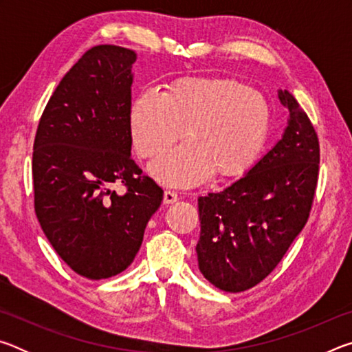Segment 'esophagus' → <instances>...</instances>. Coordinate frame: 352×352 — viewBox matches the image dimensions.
Here are the masks:
<instances>
[{"mask_svg": "<svg viewBox=\"0 0 352 352\" xmlns=\"http://www.w3.org/2000/svg\"><path fill=\"white\" fill-rule=\"evenodd\" d=\"M177 200H178L177 192H174V190H169V189L164 190V199H163L164 205H172V204H175Z\"/></svg>", "mask_w": 352, "mask_h": 352, "instance_id": "1", "label": "esophagus"}]
</instances>
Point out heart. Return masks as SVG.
I'll return each instance as SVG.
<instances>
[{
  "label": "heart",
  "instance_id": "1",
  "mask_svg": "<svg viewBox=\"0 0 352 352\" xmlns=\"http://www.w3.org/2000/svg\"><path fill=\"white\" fill-rule=\"evenodd\" d=\"M129 130L136 153L153 158L148 172L166 186L186 188L241 177L259 158L269 140L272 113L267 99L226 77H182L162 94L144 91L129 107Z\"/></svg>",
  "mask_w": 352,
  "mask_h": 352
}]
</instances>
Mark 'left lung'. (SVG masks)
I'll use <instances>...</instances> for the list:
<instances>
[{
  "label": "left lung",
  "mask_w": 352,
  "mask_h": 352,
  "mask_svg": "<svg viewBox=\"0 0 352 352\" xmlns=\"http://www.w3.org/2000/svg\"><path fill=\"white\" fill-rule=\"evenodd\" d=\"M283 138L239 180L199 197V269L217 289L254 287L279 264L311 212L318 182V136L287 90Z\"/></svg>",
  "instance_id": "8db88e82"
}]
</instances>
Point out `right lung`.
Masks as SVG:
<instances>
[{"label": "right lung", "instance_id": "1", "mask_svg": "<svg viewBox=\"0 0 352 352\" xmlns=\"http://www.w3.org/2000/svg\"><path fill=\"white\" fill-rule=\"evenodd\" d=\"M135 51L88 50L40 118L32 153L34 205L45 236L77 275L105 279L132 264L163 189L130 157ZM113 182L128 188L111 190Z\"/></svg>", "mask_w": 352, "mask_h": 352}]
</instances>
